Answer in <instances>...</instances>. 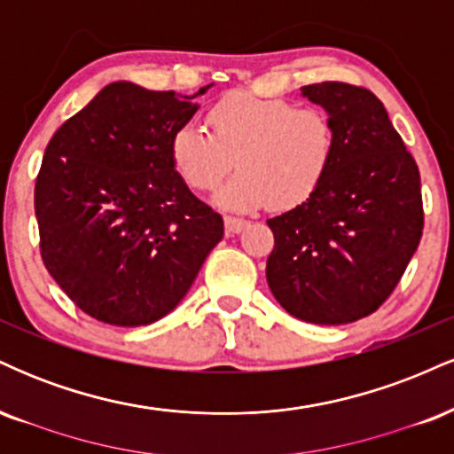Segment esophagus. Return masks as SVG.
Here are the masks:
<instances>
[{"instance_id":"esophagus-1","label":"esophagus","mask_w":454,"mask_h":454,"mask_svg":"<svg viewBox=\"0 0 454 454\" xmlns=\"http://www.w3.org/2000/svg\"><path fill=\"white\" fill-rule=\"evenodd\" d=\"M247 220H241V217H232V215H226L223 217V226H226V231L228 232H232V234H237V232H241L245 226H247Z\"/></svg>"}]
</instances>
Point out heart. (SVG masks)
Segmentation results:
<instances>
[{
	"label": "heart",
	"instance_id": "b5f03b06",
	"mask_svg": "<svg viewBox=\"0 0 454 454\" xmlns=\"http://www.w3.org/2000/svg\"><path fill=\"white\" fill-rule=\"evenodd\" d=\"M207 129L181 126L170 138V160L192 190H213L231 170L239 173L213 194L228 211L301 205L320 187L335 158V128L325 111L296 108L281 98L232 91L213 104Z\"/></svg>",
	"mask_w": 454,
	"mask_h": 454
}]
</instances>
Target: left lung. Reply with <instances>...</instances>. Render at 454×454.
Wrapping results in <instances>:
<instances>
[{"instance_id":"8db88e82","label":"left lung","mask_w":454,"mask_h":454,"mask_svg":"<svg viewBox=\"0 0 454 454\" xmlns=\"http://www.w3.org/2000/svg\"><path fill=\"white\" fill-rule=\"evenodd\" d=\"M301 96L326 111L335 158L314 194L267 220L275 237L267 281L290 316L348 325L388 299L419 247V166L372 91L317 82Z\"/></svg>"}]
</instances>
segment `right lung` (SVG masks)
Segmentation results:
<instances>
[{"label": "right lung", "mask_w": 454, "mask_h": 454, "mask_svg": "<svg viewBox=\"0 0 454 454\" xmlns=\"http://www.w3.org/2000/svg\"><path fill=\"white\" fill-rule=\"evenodd\" d=\"M128 81L102 87L46 145L35 179L44 267L96 320L143 326L181 303L223 220L170 160L200 104Z\"/></svg>", "instance_id": "1"}]
</instances>
